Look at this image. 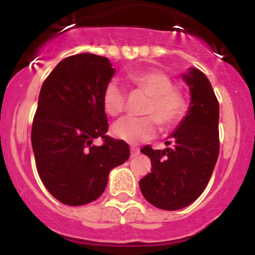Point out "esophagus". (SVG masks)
<instances>
[{"label":"esophagus","instance_id":"34e87169","mask_svg":"<svg viewBox=\"0 0 255 255\" xmlns=\"http://www.w3.org/2000/svg\"><path fill=\"white\" fill-rule=\"evenodd\" d=\"M130 150H131V157H136V155L140 153L139 148H136V147H131V148H130Z\"/></svg>","mask_w":255,"mask_h":255}]
</instances>
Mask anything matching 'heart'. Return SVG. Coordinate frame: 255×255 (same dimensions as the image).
Returning a JSON list of instances; mask_svg holds the SVG:
<instances>
[{
	"mask_svg": "<svg viewBox=\"0 0 255 255\" xmlns=\"http://www.w3.org/2000/svg\"><path fill=\"white\" fill-rule=\"evenodd\" d=\"M128 80L134 88L150 94L145 107L148 116H125L112 125L115 138L126 143H140L149 140L158 131V121L163 128H171L181 121L186 114V98L181 91L173 88L172 79L157 69L131 71ZM126 93L121 83L112 79L105 87L102 96L103 108L110 116H119L125 108Z\"/></svg>",
	"mask_w": 255,
	"mask_h": 255,
	"instance_id": "1",
	"label": "heart"
}]
</instances>
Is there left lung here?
I'll list each match as a JSON object with an SVG mask.
<instances>
[{"instance_id":"1","label":"left lung","mask_w":255,"mask_h":255,"mask_svg":"<svg viewBox=\"0 0 255 255\" xmlns=\"http://www.w3.org/2000/svg\"><path fill=\"white\" fill-rule=\"evenodd\" d=\"M181 76L190 89V105L170 135L172 147L140 150L152 162V172L139 181L141 194L164 211L184 208L203 193L220 152V106L208 78L195 67Z\"/></svg>"}]
</instances>
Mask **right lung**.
Here are the masks:
<instances>
[{"label": "right lung", "mask_w": 255, "mask_h": 255, "mask_svg": "<svg viewBox=\"0 0 255 255\" xmlns=\"http://www.w3.org/2000/svg\"><path fill=\"white\" fill-rule=\"evenodd\" d=\"M114 74L108 58L79 53L58 62L40 88L31 147L42 182L67 206L98 199L110 171L130 157L125 141L106 135L102 96ZM98 137L102 146L93 144Z\"/></svg>", "instance_id": "right-lung-1"}]
</instances>
